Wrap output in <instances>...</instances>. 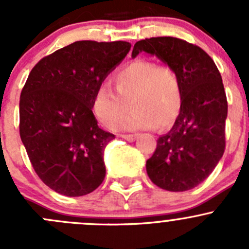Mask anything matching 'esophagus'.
I'll use <instances>...</instances> for the list:
<instances>
[{
  "instance_id": "obj_1",
  "label": "esophagus",
  "mask_w": 249,
  "mask_h": 249,
  "mask_svg": "<svg viewBox=\"0 0 249 249\" xmlns=\"http://www.w3.org/2000/svg\"><path fill=\"white\" fill-rule=\"evenodd\" d=\"M119 137H122V139L129 141V142H134L135 140L137 139V135H119Z\"/></svg>"
}]
</instances>
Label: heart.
Returning <instances> with one entry per match:
<instances>
[{"instance_id": "obj_1", "label": "heart", "mask_w": 249, "mask_h": 249, "mask_svg": "<svg viewBox=\"0 0 249 249\" xmlns=\"http://www.w3.org/2000/svg\"><path fill=\"white\" fill-rule=\"evenodd\" d=\"M113 84L115 91L101 85L91 101L95 117L108 129L124 119L129 104L132 114L117 129H166L179 115L182 84L177 72L167 65L135 60L113 76Z\"/></svg>"}]
</instances>
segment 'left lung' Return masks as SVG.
<instances>
[{
    "label": "left lung",
    "mask_w": 249,
    "mask_h": 249,
    "mask_svg": "<svg viewBox=\"0 0 249 249\" xmlns=\"http://www.w3.org/2000/svg\"><path fill=\"white\" fill-rule=\"evenodd\" d=\"M140 53L157 56L177 72L183 102L172 129L158 139L147 160L150 180L169 192H185L203 182L222 159L225 148L227 95L222 76L200 47L175 37H152L136 42Z\"/></svg>",
    "instance_id": "1"
}]
</instances>
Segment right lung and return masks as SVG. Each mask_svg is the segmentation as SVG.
Masks as SVG:
<instances>
[{
	"label": "right lung",
	"mask_w": 249,
	"mask_h": 249,
	"mask_svg": "<svg viewBox=\"0 0 249 249\" xmlns=\"http://www.w3.org/2000/svg\"><path fill=\"white\" fill-rule=\"evenodd\" d=\"M130 48L122 41H78L30 72L20 95V137L35 171L54 192L83 196L104 182L105 148L114 135L100 129L91 101Z\"/></svg>",
	"instance_id": "1"
}]
</instances>
